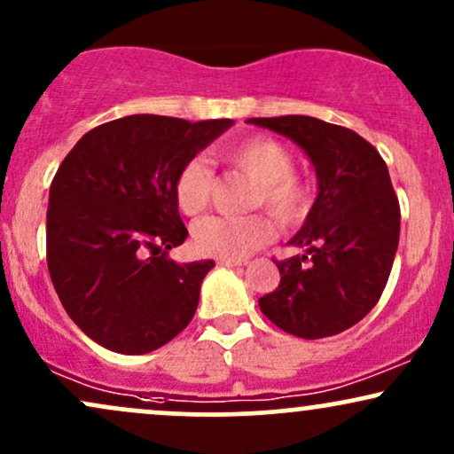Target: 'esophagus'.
<instances>
[{
  "mask_svg": "<svg viewBox=\"0 0 454 454\" xmlns=\"http://www.w3.org/2000/svg\"><path fill=\"white\" fill-rule=\"evenodd\" d=\"M217 264H220V267H245V264H247V260H223V258H220V260H217Z\"/></svg>",
  "mask_w": 454,
  "mask_h": 454,
  "instance_id": "esophagus-1",
  "label": "esophagus"
}]
</instances>
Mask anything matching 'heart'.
I'll return each mask as SVG.
<instances>
[{"mask_svg": "<svg viewBox=\"0 0 454 454\" xmlns=\"http://www.w3.org/2000/svg\"><path fill=\"white\" fill-rule=\"evenodd\" d=\"M220 160L254 181L249 196L252 209H267L281 226H294L311 205V187L294 173V153L270 137H254L222 149ZM213 175L202 160H185L176 170L173 196L187 217L200 215L209 207ZM273 222L264 213L243 217H207L192 232L202 256L243 260L273 239Z\"/></svg>", "mask_w": 454, "mask_h": 454, "instance_id": "1", "label": "heart"}]
</instances>
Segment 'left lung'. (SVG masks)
Listing matches in <instances>:
<instances>
[{"label":"left lung","instance_id":"1","mask_svg":"<svg viewBox=\"0 0 454 454\" xmlns=\"http://www.w3.org/2000/svg\"><path fill=\"white\" fill-rule=\"evenodd\" d=\"M293 138L314 161L317 198L293 239L303 256L273 260L279 286L260 296L262 314L303 340H322L376 307L399 245L401 211L387 161L352 129L305 114L252 117Z\"/></svg>","mask_w":454,"mask_h":454}]
</instances>
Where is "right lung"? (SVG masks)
<instances>
[{
    "instance_id": "right-lung-1",
    "label": "right lung",
    "mask_w": 454,
    "mask_h": 454,
    "mask_svg": "<svg viewBox=\"0 0 454 454\" xmlns=\"http://www.w3.org/2000/svg\"><path fill=\"white\" fill-rule=\"evenodd\" d=\"M232 126L129 114L90 129L59 164L46 211V264L67 316L119 354H145L196 314L213 260L176 264L187 239L173 196L179 166Z\"/></svg>"
}]
</instances>
